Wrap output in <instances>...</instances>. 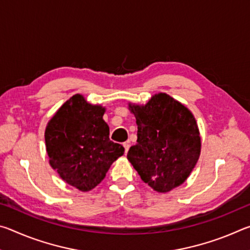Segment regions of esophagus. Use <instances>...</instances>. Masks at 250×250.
<instances>
[{"label":"esophagus","mask_w":250,"mask_h":250,"mask_svg":"<svg viewBox=\"0 0 250 250\" xmlns=\"http://www.w3.org/2000/svg\"><path fill=\"white\" fill-rule=\"evenodd\" d=\"M124 146H125V153H128L129 147H130V143H129V142H125V143H124Z\"/></svg>","instance_id":"esophagus-1"}]
</instances>
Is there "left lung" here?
Segmentation results:
<instances>
[{
    "label": "left lung",
    "instance_id": "1",
    "mask_svg": "<svg viewBox=\"0 0 250 250\" xmlns=\"http://www.w3.org/2000/svg\"><path fill=\"white\" fill-rule=\"evenodd\" d=\"M138 140L126 158L141 180L159 193L183 184L201 154V137L193 113L164 92L145 105L129 104Z\"/></svg>",
    "mask_w": 250,
    "mask_h": 250
}]
</instances>
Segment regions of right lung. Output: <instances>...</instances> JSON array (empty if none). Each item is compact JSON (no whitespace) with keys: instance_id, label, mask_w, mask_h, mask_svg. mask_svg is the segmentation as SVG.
I'll list each match as a JSON object with an SVG mask.
<instances>
[{"instance_id":"obj_1","label":"right lung","mask_w":250,"mask_h":250,"mask_svg":"<svg viewBox=\"0 0 250 250\" xmlns=\"http://www.w3.org/2000/svg\"><path fill=\"white\" fill-rule=\"evenodd\" d=\"M105 108L75 95L57 110L45 130L49 164L67 184L88 192L104 179L125 147L109 139Z\"/></svg>"}]
</instances>
